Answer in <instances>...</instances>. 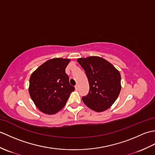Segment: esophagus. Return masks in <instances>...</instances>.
<instances>
[{
    "instance_id": "1",
    "label": "esophagus",
    "mask_w": 155,
    "mask_h": 155,
    "mask_svg": "<svg viewBox=\"0 0 155 155\" xmlns=\"http://www.w3.org/2000/svg\"><path fill=\"white\" fill-rule=\"evenodd\" d=\"M78 84H77V85H76V86H75V89H76V90H77V89H78Z\"/></svg>"
}]
</instances>
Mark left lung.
<instances>
[{
	"mask_svg": "<svg viewBox=\"0 0 155 155\" xmlns=\"http://www.w3.org/2000/svg\"><path fill=\"white\" fill-rule=\"evenodd\" d=\"M77 61L86 72L89 83V92L82 98L84 103L98 113L107 110L121 90L119 71L109 62L97 56L80 58Z\"/></svg>",
	"mask_w": 155,
	"mask_h": 155,
	"instance_id": "1",
	"label": "left lung"
}]
</instances>
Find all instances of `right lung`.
Here are the masks:
<instances>
[{
    "label": "right lung",
    "instance_id": "right-lung-1",
    "mask_svg": "<svg viewBox=\"0 0 155 155\" xmlns=\"http://www.w3.org/2000/svg\"><path fill=\"white\" fill-rule=\"evenodd\" d=\"M70 59L54 58L42 64L32 72L28 92L32 101L43 113L53 114L67 103L74 87L69 83L65 68Z\"/></svg>",
    "mask_w": 155,
    "mask_h": 155
}]
</instances>
